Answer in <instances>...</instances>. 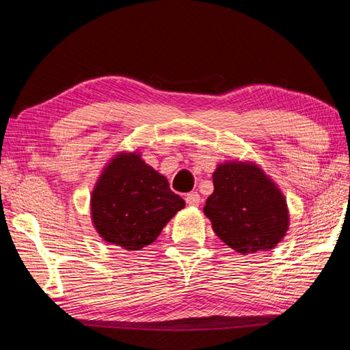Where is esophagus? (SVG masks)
Instances as JSON below:
<instances>
[{
  "label": "esophagus",
  "instance_id": "1",
  "mask_svg": "<svg viewBox=\"0 0 350 350\" xmlns=\"http://www.w3.org/2000/svg\"><path fill=\"white\" fill-rule=\"evenodd\" d=\"M186 203H187L189 206H198V204L201 203V198H200L198 192L187 193V195H186Z\"/></svg>",
  "mask_w": 350,
  "mask_h": 350
}]
</instances>
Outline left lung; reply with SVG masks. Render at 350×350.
<instances>
[{"label":"left lung","mask_w":350,"mask_h":350,"mask_svg":"<svg viewBox=\"0 0 350 350\" xmlns=\"http://www.w3.org/2000/svg\"><path fill=\"white\" fill-rule=\"evenodd\" d=\"M204 215L212 229L238 254L273 249L289 229V211L277 185L258 165L243 161L218 164Z\"/></svg>","instance_id":"left-lung-1"}]
</instances>
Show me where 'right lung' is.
<instances>
[{"label":"right lung","mask_w":350,"mask_h":350,"mask_svg":"<svg viewBox=\"0 0 350 350\" xmlns=\"http://www.w3.org/2000/svg\"><path fill=\"white\" fill-rule=\"evenodd\" d=\"M185 207L165 176L138 152L115 155L104 167L90 197L92 223L104 241L139 250L157 240L165 224Z\"/></svg>","instance_id":"1"}]
</instances>
